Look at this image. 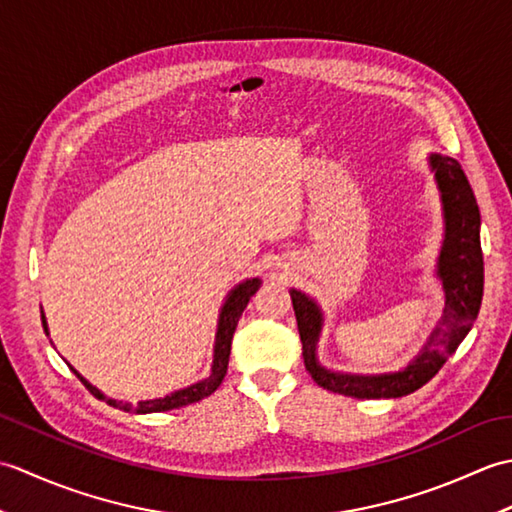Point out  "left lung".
<instances>
[{
    "mask_svg": "<svg viewBox=\"0 0 512 512\" xmlns=\"http://www.w3.org/2000/svg\"><path fill=\"white\" fill-rule=\"evenodd\" d=\"M436 180L442 191L444 220L447 235L438 262V277L444 288V317L433 330L422 352L396 374L383 376H354L334 374L317 363V339L321 330V312L317 303L299 290H290L295 308L297 328L303 345V363L319 387L334 394L352 398H400L427 385L440 372L447 358L458 350L462 339L469 334L477 312L482 306L484 292V259L480 246V209L469 180L458 160L449 156H431Z\"/></svg>",
    "mask_w": 512,
    "mask_h": 512,
    "instance_id": "left-lung-1",
    "label": "left lung"
}]
</instances>
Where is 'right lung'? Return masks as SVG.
Listing matches in <instances>:
<instances>
[{
	"label": "right lung",
	"instance_id": "add662e5",
	"mask_svg": "<svg viewBox=\"0 0 512 512\" xmlns=\"http://www.w3.org/2000/svg\"><path fill=\"white\" fill-rule=\"evenodd\" d=\"M262 286V281L257 277L255 279H246L244 284H239L235 290H231V295H228L222 314H220V323H217V336H215V356H213V367H211V376L200 380V383H195L187 389H180V391H173L171 396L165 398H156V400H143L138 402L136 407H129L127 402L121 400H112V398H105L99 389L92 387L88 380H85L76 369L72 372L79 376L81 383L90 389V394L96 396L99 400H105L107 405H112L116 409H125V411H134V413H154V411H169V409H178L184 405H191V402H198L206 396H211L213 391L222 385V380L226 376V367H228V356H231V343H233V334L237 328V321L242 317L244 308L248 306L250 297L255 295V292ZM41 321H43V330L48 332V325H46V317H43L41 312Z\"/></svg>",
	"mask_w": 512,
	"mask_h": 512
}]
</instances>
